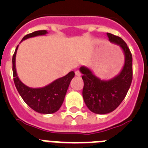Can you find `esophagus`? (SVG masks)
<instances>
[{
  "instance_id": "1",
  "label": "esophagus",
  "mask_w": 148,
  "mask_h": 148,
  "mask_svg": "<svg viewBox=\"0 0 148 148\" xmlns=\"http://www.w3.org/2000/svg\"><path fill=\"white\" fill-rule=\"evenodd\" d=\"M75 75H76V76H78V77H80L81 75H82V74H81L80 72L78 71V70H77V71H75Z\"/></svg>"
}]
</instances>
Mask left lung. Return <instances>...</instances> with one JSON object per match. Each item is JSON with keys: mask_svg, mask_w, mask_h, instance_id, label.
<instances>
[{"mask_svg": "<svg viewBox=\"0 0 148 148\" xmlns=\"http://www.w3.org/2000/svg\"><path fill=\"white\" fill-rule=\"evenodd\" d=\"M111 43L118 45L125 56L122 69L109 80L101 79L90 68L81 66L84 88L82 91L84 103L91 112L104 115L111 113L118 108L126 96L133 78L132 55L126 43L121 38L107 33Z\"/></svg>", "mask_w": 148, "mask_h": 148, "instance_id": "1", "label": "left lung"}]
</instances>
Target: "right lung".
I'll return each instance as SVG.
<instances>
[{"mask_svg":"<svg viewBox=\"0 0 148 148\" xmlns=\"http://www.w3.org/2000/svg\"><path fill=\"white\" fill-rule=\"evenodd\" d=\"M47 30H39L25 35L21 41L29 38L45 35ZM17 47L12 57V72L14 82L18 92L26 104L35 111L42 114H51L59 110L62 105L70 82L75 75L73 71L70 72L64 76L58 78L44 87L32 88L25 85L19 79L15 67V58L18 50Z\"/></svg>","mask_w":148,"mask_h":148,"instance_id":"obj_1","label":"right lung"}]
</instances>
